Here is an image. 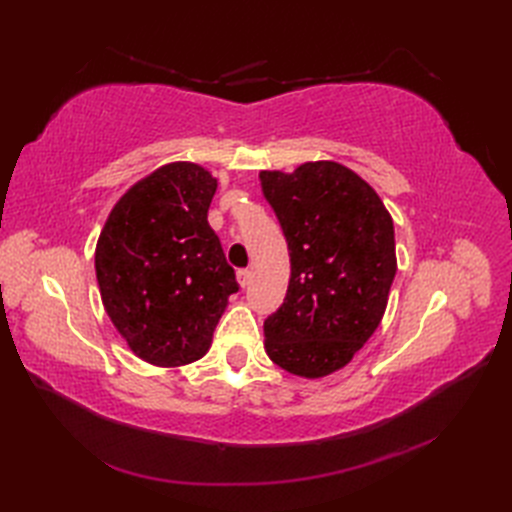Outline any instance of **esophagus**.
Listing matches in <instances>:
<instances>
[{
	"label": "esophagus",
	"mask_w": 512,
	"mask_h": 512,
	"mask_svg": "<svg viewBox=\"0 0 512 512\" xmlns=\"http://www.w3.org/2000/svg\"><path fill=\"white\" fill-rule=\"evenodd\" d=\"M250 280H252V271L250 269H239L237 271V282L241 284V288H245L247 284H250Z\"/></svg>",
	"instance_id": "34e87169"
}]
</instances>
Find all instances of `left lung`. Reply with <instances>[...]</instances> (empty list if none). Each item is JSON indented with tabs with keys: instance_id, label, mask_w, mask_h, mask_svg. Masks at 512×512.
<instances>
[{
	"instance_id": "1",
	"label": "left lung",
	"mask_w": 512,
	"mask_h": 512,
	"mask_svg": "<svg viewBox=\"0 0 512 512\" xmlns=\"http://www.w3.org/2000/svg\"><path fill=\"white\" fill-rule=\"evenodd\" d=\"M290 252L286 299L265 320L269 359L301 378L342 369L374 335L397 273L395 228L376 190L337 162L260 170Z\"/></svg>"
}]
</instances>
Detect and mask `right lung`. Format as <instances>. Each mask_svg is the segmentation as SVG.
<instances>
[{
  "label": "right lung",
  "instance_id": "1",
  "mask_svg": "<svg viewBox=\"0 0 512 512\" xmlns=\"http://www.w3.org/2000/svg\"><path fill=\"white\" fill-rule=\"evenodd\" d=\"M218 179L192 162L153 170L123 194L100 232L102 303L130 350L158 367L205 356L239 290L207 222Z\"/></svg>",
  "mask_w": 512,
  "mask_h": 512
}]
</instances>
